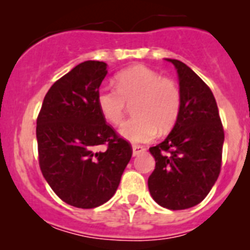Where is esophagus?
<instances>
[{"label":"esophagus","instance_id":"34e87169","mask_svg":"<svg viewBox=\"0 0 250 250\" xmlns=\"http://www.w3.org/2000/svg\"><path fill=\"white\" fill-rule=\"evenodd\" d=\"M146 148L144 147V146H140V145H132V155L134 156H137V155H140V153L145 152Z\"/></svg>","mask_w":250,"mask_h":250}]
</instances>
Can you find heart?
Masks as SVG:
<instances>
[{
    "label": "heart",
    "instance_id": "1",
    "mask_svg": "<svg viewBox=\"0 0 250 250\" xmlns=\"http://www.w3.org/2000/svg\"><path fill=\"white\" fill-rule=\"evenodd\" d=\"M127 103H134V118L121 125L119 134L130 143H147L159 129L167 131L175 125L181 111V91L173 80L136 65L116 75V88L102 86L97 93L100 113L113 125L121 123Z\"/></svg>",
    "mask_w": 250,
    "mask_h": 250
}]
</instances>
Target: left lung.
<instances>
[{"mask_svg":"<svg viewBox=\"0 0 250 250\" xmlns=\"http://www.w3.org/2000/svg\"><path fill=\"white\" fill-rule=\"evenodd\" d=\"M178 74L181 111L161 144L150 147L156 161L148 177L151 197L161 207L178 210L206 198L221 172L224 131L213 93L193 70L168 59Z\"/></svg>","mask_w":250,"mask_h":250,"instance_id":"8db88e82","label":"left lung"}]
</instances>
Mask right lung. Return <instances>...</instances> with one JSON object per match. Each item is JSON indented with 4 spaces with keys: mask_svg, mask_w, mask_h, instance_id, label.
Wrapping results in <instances>:
<instances>
[{
    "mask_svg": "<svg viewBox=\"0 0 250 250\" xmlns=\"http://www.w3.org/2000/svg\"><path fill=\"white\" fill-rule=\"evenodd\" d=\"M106 63L86 61L50 86L37 118L40 166L54 193L77 208H95L114 196L131 145L105 121L97 93ZM100 145L105 151H97Z\"/></svg>",
    "mask_w": 250,
    "mask_h": 250,
    "instance_id": "obj_1",
    "label": "right lung"
}]
</instances>
